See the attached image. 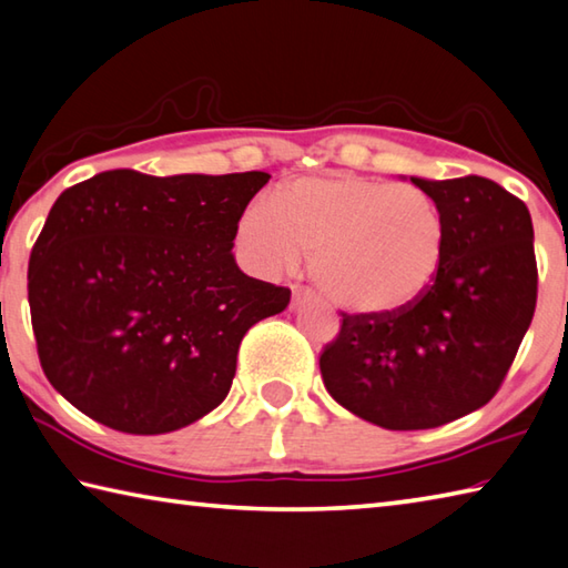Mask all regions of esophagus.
Masks as SVG:
<instances>
[{"label":"esophagus","instance_id":"obj_1","mask_svg":"<svg viewBox=\"0 0 568 568\" xmlns=\"http://www.w3.org/2000/svg\"><path fill=\"white\" fill-rule=\"evenodd\" d=\"M307 301H313V291H307V287H293V305L301 307Z\"/></svg>","mask_w":568,"mask_h":568}]
</instances>
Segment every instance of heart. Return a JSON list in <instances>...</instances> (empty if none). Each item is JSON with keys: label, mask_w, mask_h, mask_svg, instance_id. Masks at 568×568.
<instances>
[{"label": "heart", "mask_w": 568, "mask_h": 568, "mask_svg": "<svg viewBox=\"0 0 568 568\" xmlns=\"http://www.w3.org/2000/svg\"><path fill=\"white\" fill-rule=\"evenodd\" d=\"M235 239L261 275L291 273L311 255L327 301L357 315H395L435 285L447 223L417 185L329 173L283 183L271 205L253 203Z\"/></svg>", "instance_id": "heart-1"}]
</instances>
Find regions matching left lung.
Wrapping results in <instances>:
<instances>
[{"instance_id":"8db88e82","label":"left lung","mask_w":568,"mask_h":568,"mask_svg":"<svg viewBox=\"0 0 568 568\" xmlns=\"http://www.w3.org/2000/svg\"><path fill=\"white\" fill-rule=\"evenodd\" d=\"M447 223L435 285L395 315L343 313L320 355L323 383L353 415L385 429H432L497 395L536 307L529 209L481 176H409Z\"/></svg>"}]
</instances>
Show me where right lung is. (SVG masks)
Wrapping results in <instances>:
<instances>
[{
  "label": "right lung",
  "instance_id": "add662e5",
  "mask_svg": "<svg viewBox=\"0 0 568 568\" xmlns=\"http://www.w3.org/2000/svg\"><path fill=\"white\" fill-rule=\"evenodd\" d=\"M267 179L116 169L59 195L29 257V307L61 397L129 435H166L221 405L243 335L291 303L233 255Z\"/></svg>",
  "mask_w": 568,
  "mask_h": 568
}]
</instances>
